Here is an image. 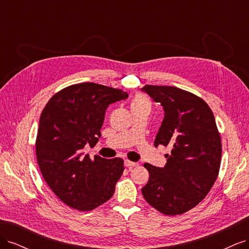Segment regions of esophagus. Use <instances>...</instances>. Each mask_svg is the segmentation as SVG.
<instances>
[{"instance_id": "esophagus-1", "label": "esophagus", "mask_w": 249, "mask_h": 249, "mask_svg": "<svg viewBox=\"0 0 249 249\" xmlns=\"http://www.w3.org/2000/svg\"><path fill=\"white\" fill-rule=\"evenodd\" d=\"M124 165H125V166H126L127 168H129V169H132V168H134V167L138 166V163H136V162H132V161L126 160V161H124Z\"/></svg>"}]
</instances>
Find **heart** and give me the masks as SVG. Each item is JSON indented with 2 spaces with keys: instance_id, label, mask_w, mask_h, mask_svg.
I'll return each mask as SVG.
<instances>
[{
  "instance_id": "heart-1",
  "label": "heart",
  "mask_w": 249,
  "mask_h": 249,
  "mask_svg": "<svg viewBox=\"0 0 249 249\" xmlns=\"http://www.w3.org/2000/svg\"><path fill=\"white\" fill-rule=\"evenodd\" d=\"M136 105H149V103L144 96L138 95V96L135 97V100L132 103V106H136Z\"/></svg>"
}]
</instances>
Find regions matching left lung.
I'll use <instances>...</instances> for the list:
<instances>
[{
  "label": "left lung",
  "instance_id": "8db88e82",
  "mask_svg": "<svg viewBox=\"0 0 249 249\" xmlns=\"http://www.w3.org/2000/svg\"><path fill=\"white\" fill-rule=\"evenodd\" d=\"M147 93L164 110L155 146H171L164 167L149 172L142 188L144 199L165 215H179L207 196L218 177L221 140L212 110L200 97L172 86L145 85Z\"/></svg>",
  "mask_w": 249,
  "mask_h": 249
}]
</instances>
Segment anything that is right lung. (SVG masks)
<instances>
[{"label":"right lung","instance_id":"right-lung-1","mask_svg":"<svg viewBox=\"0 0 249 249\" xmlns=\"http://www.w3.org/2000/svg\"><path fill=\"white\" fill-rule=\"evenodd\" d=\"M123 90L95 83L62 89L48 102L36 138V157L47 184L65 205L90 211L109 200L124 172L120 158L84 155L101 138L109 105L126 100Z\"/></svg>","mask_w":249,"mask_h":249}]
</instances>
